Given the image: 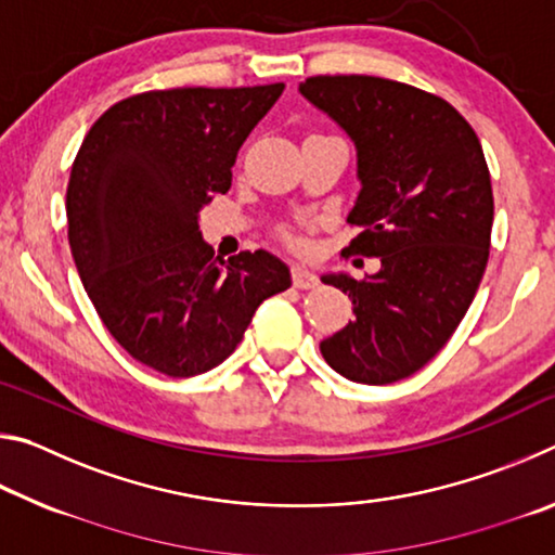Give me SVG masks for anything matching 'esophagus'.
<instances>
[{
	"label": "esophagus",
	"instance_id": "1",
	"mask_svg": "<svg viewBox=\"0 0 555 555\" xmlns=\"http://www.w3.org/2000/svg\"><path fill=\"white\" fill-rule=\"evenodd\" d=\"M291 279H294L296 288H315L318 286V276L313 274V271H308L306 267H300V264L291 267Z\"/></svg>",
	"mask_w": 555,
	"mask_h": 555
}]
</instances>
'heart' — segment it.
<instances>
[{"instance_id":"b5f03b06","label":"heart","mask_w":555,"mask_h":555,"mask_svg":"<svg viewBox=\"0 0 555 555\" xmlns=\"http://www.w3.org/2000/svg\"><path fill=\"white\" fill-rule=\"evenodd\" d=\"M284 237L291 242V244H300V240L296 237V234L294 232H284Z\"/></svg>"}]
</instances>
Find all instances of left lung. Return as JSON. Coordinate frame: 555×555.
Instances as JSON below:
<instances>
[{
	"mask_svg": "<svg viewBox=\"0 0 555 555\" xmlns=\"http://www.w3.org/2000/svg\"><path fill=\"white\" fill-rule=\"evenodd\" d=\"M300 95L357 146L362 191L347 222L362 232L347 255L377 257V274L323 284L352 300L354 321L321 343L343 377L391 384L443 350L480 286L494 198L480 139L426 90L374 75H315Z\"/></svg>",
	"mask_w": 555,
	"mask_h": 555,
	"instance_id": "obj_1",
	"label": "left lung"
}]
</instances>
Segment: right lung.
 <instances>
[{
    "instance_id": "add662e5",
    "label": "right lung",
    "mask_w": 555,
    "mask_h": 555,
    "mask_svg": "<svg viewBox=\"0 0 555 555\" xmlns=\"http://www.w3.org/2000/svg\"><path fill=\"white\" fill-rule=\"evenodd\" d=\"M281 92L284 82L131 95L90 127L73 162L65 212L82 286L109 335L168 377L218 367L261 300L291 286L264 249L215 257L198 224Z\"/></svg>"
}]
</instances>
